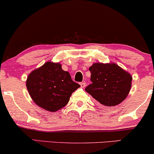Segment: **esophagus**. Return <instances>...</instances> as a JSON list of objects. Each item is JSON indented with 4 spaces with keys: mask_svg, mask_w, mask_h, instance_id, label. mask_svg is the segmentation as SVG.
<instances>
[{
    "mask_svg": "<svg viewBox=\"0 0 154 154\" xmlns=\"http://www.w3.org/2000/svg\"><path fill=\"white\" fill-rule=\"evenodd\" d=\"M80 85H81V87L83 88L85 87V82H83V83H80Z\"/></svg>",
    "mask_w": 154,
    "mask_h": 154,
    "instance_id": "34e87169",
    "label": "esophagus"
}]
</instances>
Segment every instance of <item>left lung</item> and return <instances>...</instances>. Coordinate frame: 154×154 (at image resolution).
Instances as JSON below:
<instances>
[{"label":"left lung","instance_id":"8db88e82","mask_svg":"<svg viewBox=\"0 0 154 154\" xmlns=\"http://www.w3.org/2000/svg\"><path fill=\"white\" fill-rule=\"evenodd\" d=\"M92 83L85 91L106 106H115L125 100L132 86V77L115 63H94L89 68Z\"/></svg>","mask_w":154,"mask_h":154}]
</instances>
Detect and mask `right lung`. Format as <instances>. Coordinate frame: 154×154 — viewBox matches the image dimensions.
Returning <instances> with one entry per match:
<instances>
[{"mask_svg": "<svg viewBox=\"0 0 154 154\" xmlns=\"http://www.w3.org/2000/svg\"><path fill=\"white\" fill-rule=\"evenodd\" d=\"M26 85L35 104L51 112L66 106L71 94L81 87L63 70L62 64L50 61L29 73Z\"/></svg>", "mask_w": 154, "mask_h": 154, "instance_id": "add662e5", "label": "right lung"}]
</instances>
